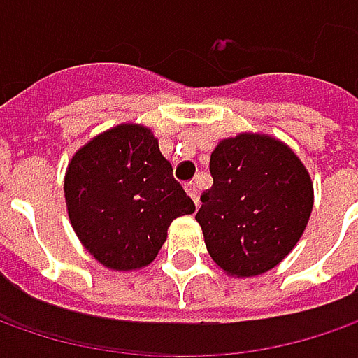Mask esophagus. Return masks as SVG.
I'll return each instance as SVG.
<instances>
[{
  "label": "esophagus",
  "instance_id": "obj_1",
  "mask_svg": "<svg viewBox=\"0 0 358 358\" xmlns=\"http://www.w3.org/2000/svg\"><path fill=\"white\" fill-rule=\"evenodd\" d=\"M185 191L189 193V197L193 199V203L199 207V189H197V183H193V181H191V183H185Z\"/></svg>",
  "mask_w": 358,
  "mask_h": 358
}]
</instances>
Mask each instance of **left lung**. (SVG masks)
I'll return each instance as SVG.
<instances>
[{
	"label": "left lung",
	"instance_id": "obj_1",
	"mask_svg": "<svg viewBox=\"0 0 358 358\" xmlns=\"http://www.w3.org/2000/svg\"><path fill=\"white\" fill-rule=\"evenodd\" d=\"M213 187L195 215L215 265L235 279L259 277L295 249L313 211V181L295 151L263 133L221 139Z\"/></svg>",
	"mask_w": 358,
	"mask_h": 358
}]
</instances>
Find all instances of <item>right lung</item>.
I'll use <instances>...</instances> for the list:
<instances>
[{
	"instance_id": "1",
	"label": "right lung",
	"mask_w": 358,
	"mask_h": 358,
	"mask_svg": "<svg viewBox=\"0 0 358 358\" xmlns=\"http://www.w3.org/2000/svg\"><path fill=\"white\" fill-rule=\"evenodd\" d=\"M63 193L77 239L111 271L147 267L173 219L195 211L159 139L139 123H119L79 147Z\"/></svg>"
}]
</instances>
